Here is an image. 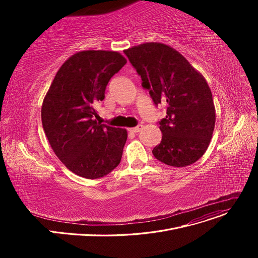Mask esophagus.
<instances>
[{"mask_svg":"<svg viewBox=\"0 0 258 258\" xmlns=\"http://www.w3.org/2000/svg\"><path fill=\"white\" fill-rule=\"evenodd\" d=\"M142 127H143V125H142V124H139V125H137V126H135V127L128 128V131H130L131 133H138V132H140V131L142 130Z\"/></svg>","mask_w":258,"mask_h":258,"instance_id":"esophagus-1","label":"esophagus"}]
</instances>
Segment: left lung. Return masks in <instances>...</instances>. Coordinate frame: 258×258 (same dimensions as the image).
Returning <instances> with one entry per match:
<instances>
[{
	"label": "left lung",
	"instance_id": "1",
	"mask_svg": "<svg viewBox=\"0 0 258 258\" xmlns=\"http://www.w3.org/2000/svg\"><path fill=\"white\" fill-rule=\"evenodd\" d=\"M141 76L156 105H166L159 121L162 140L153 155L162 163L185 167L207 151L215 124L211 90L204 78L173 48L146 43L123 51Z\"/></svg>",
	"mask_w": 258,
	"mask_h": 258
}]
</instances>
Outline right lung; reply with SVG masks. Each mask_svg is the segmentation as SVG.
I'll return each instance as SVG.
<instances>
[{
  "label": "right lung",
  "instance_id": "1",
  "mask_svg": "<svg viewBox=\"0 0 258 258\" xmlns=\"http://www.w3.org/2000/svg\"><path fill=\"white\" fill-rule=\"evenodd\" d=\"M126 59L104 50L77 52L59 68L42 105V123L52 150L64 166L86 179L116 168L127 139L124 128L101 124L95 104Z\"/></svg>",
  "mask_w": 258,
  "mask_h": 258
}]
</instances>
